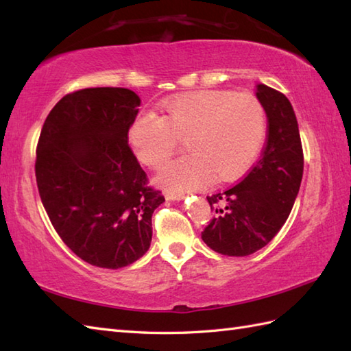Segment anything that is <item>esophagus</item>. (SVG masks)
Instances as JSON below:
<instances>
[{
	"mask_svg": "<svg viewBox=\"0 0 351 351\" xmlns=\"http://www.w3.org/2000/svg\"><path fill=\"white\" fill-rule=\"evenodd\" d=\"M184 197H185L184 193H175V191H167L166 193L167 200H182Z\"/></svg>",
	"mask_w": 351,
	"mask_h": 351,
	"instance_id": "1",
	"label": "esophagus"
}]
</instances>
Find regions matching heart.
<instances>
[{"label": "heart", "instance_id": "heart-1", "mask_svg": "<svg viewBox=\"0 0 351 351\" xmlns=\"http://www.w3.org/2000/svg\"><path fill=\"white\" fill-rule=\"evenodd\" d=\"M164 116L143 111L128 128L137 158L158 169L185 138L189 155L169 162L156 176L161 187L187 191L206 187L214 176L230 181L256 158L265 138V113L250 95L195 92L166 99Z\"/></svg>", "mask_w": 351, "mask_h": 351}]
</instances>
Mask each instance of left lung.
I'll return each instance as SVG.
<instances>
[{"mask_svg":"<svg viewBox=\"0 0 351 351\" xmlns=\"http://www.w3.org/2000/svg\"><path fill=\"white\" fill-rule=\"evenodd\" d=\"M256 98L268 121L263 155L240 184L206 197L215 215L202 240L226 256L252 255L273 240L293 210L303 176L293 106L285 95L265 84L256 86Z\"/></svg>","mask_w":351,"mask_h":351,"instance_id":"left-lung-1","label":"left lung"}]
</instances>
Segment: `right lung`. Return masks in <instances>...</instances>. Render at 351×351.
Listing matches in <instances>:
<instances>
[{"label":"right lung","mask_w":351,"mask_h":351,"mask_svg":"<svg viewBox=\"0 0 351 351\" xmlns=\"http://www.w3.org/2000/svg\"><path fill=\"white\" fill-rule=\"evenodd\" d=\"M140 98L130 88L95 87L63 96L37 143L36 181L63 243L86 263L122 268L152 241L164 202L128 146Z\"/></svg>","instance_id":"add662e5"}]
</instances>
